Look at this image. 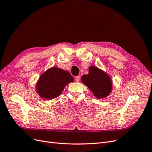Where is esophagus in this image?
Wrapping results in <instances>:
<instances>
[{
  "instance_id": "1",
  "label": "esophagus",
  "mask_w": 152,
  "mask_h": 152,
  "mask_svg": "<svg viewBox=\"0 0 152 152\" xmlns=\"http://www.w3.org/2000/svg\"><path fill=\"white\" fill-rule=\"evenodd\" d=\"M80 80V76H76V77H75V81H76V82H79Z\"/></svg>"
}]
</instances>
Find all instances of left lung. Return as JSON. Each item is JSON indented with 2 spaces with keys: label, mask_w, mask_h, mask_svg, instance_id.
<instances>
[{
  "label": "left lung",
  "mask_w": 152,
  "mask_h": 152,
  "mask_svg": "<svg viewBox=\"0 0 152 152\" xmlns=\"http://www.w3.org/2000/svg\"><path fill=\"white\" fill-rule=\"evenodd\" d=\"M81 82L98 99L106 98L112 89V81L109 75L94 65L89 67L87 75L81 76Z\"/></svg>",
  "instance_id": "left-lung-1"
}]
</instances>
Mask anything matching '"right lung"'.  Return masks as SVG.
<instances>
[{"label":"right lung","mask_w":152,"mask_h":152,"mask_svg":"<svg viewBox=\"0 0 152 152\" xmlns=\"http://www.w3.org/2000/svg\"><path fill=\"white\" fill-rule=\"evenodd\" d=\"M74 80V77L67 71L53 67L39 77L36 91L42 98L50 100L59 96L66 85Z\"/></svg>","instance_id":"add662e5"}]
</instances>
